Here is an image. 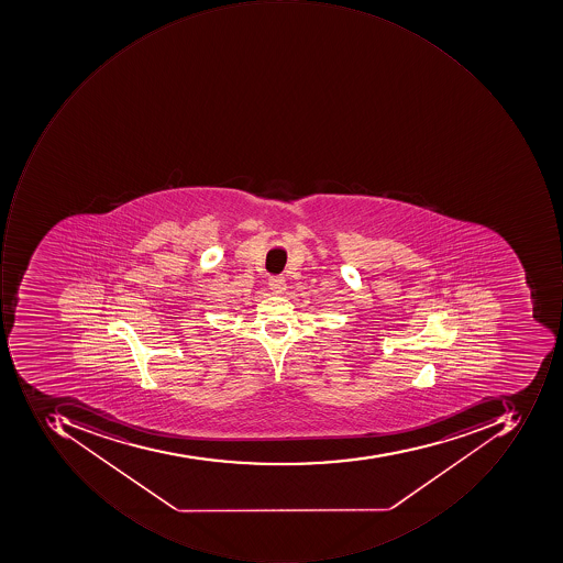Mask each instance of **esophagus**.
Listing matches in <instances>:
<instances>
[{"label":"esophagus","mask_w":563,"mask_h":563,"mask_svg":"<svg viewBox=\"0 0 563 563\" xmlns=\"http://www.w3.org/2000/svg\"><path fill=\"white\" fill-rule=\"evenodd\" d=\"M268 287H271L274 295H283V290L286 289V280L280 276L271 277V280H268Z\"/></svg>","instance_id":"34e87169"}]
</instances>
